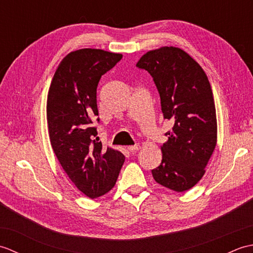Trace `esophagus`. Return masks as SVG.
<instances>
[{"instance_id": "obj_1", "label": "esophagus", "mask_w": 253, "mask_h": 253, "mask_svg": "<svg viewBox=\"0 0 253 253\" xmlns=\"http://www.w3.org/2000/svg\"><path fill=\"white\" fill-rule=\"evenodd\" d=\"M139 149H140V147H139V146H129V147H127V150H128V151H130V152H136V151H138Z\"/></svg>"}]
</instances>
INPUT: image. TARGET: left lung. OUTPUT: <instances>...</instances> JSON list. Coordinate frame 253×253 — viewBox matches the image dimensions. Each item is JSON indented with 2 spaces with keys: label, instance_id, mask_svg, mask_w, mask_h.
I'll return each instance as SVG.
<instances>
[{
  "label": "left lung",
  "instance_id": "obj_1",
  "mask_svg": "<svg viewBox=\"0 0 253 253\" xmlns=\"http://www.w3.org/2000/svg\"><path fill=\"white\" fill-rule=\"evenodd\" d=\"M136 66L153 77L164 118L174 123L161 147L162 162L151 170L153 178L170 190H189L206 173L217 141L215 103L207 74L175 46L147 52Z\"/></svg>",
  "mask_w": 253,
  "mask_h": 253
}]
</instances>
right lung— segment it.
<instances>
[{"mask_svg":"<svg viewBox=\"0 0 253 253\" xmlns=\"http://www.w3.org/2000/svg\"><path fill=\"white\" fill-rule=\"evenodd\" d=\"M122 57L101 49L68 53L56 68L47 93L46 121L53 151L68 178L91 199L115 186L125 161L122 152L104 148L94 138L98 132L92 125L99 115L100 79Z\"/></svg>","mask_w":253,"mask_h":253,"instance_id":"obj_1","label":"right lung"}]
</instances>
